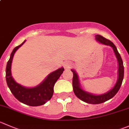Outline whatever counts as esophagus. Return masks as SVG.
<instances>
[{"label": "esophagus", "mask_w": 129, "mask_h": 129, "mask_svg": "<svg viewBox=\"0 0 129 129\" xmlns=\"http://www.w3.org/2000/svg\"><path fill=\"white\" fill-rule=\"evenodd\" d=\"M72 63L71 62H66V63H64V67L66 69H68V68H70L71 67H72Z\"/></svg>", "instance_id": "esophagus-1"}]
</instances>
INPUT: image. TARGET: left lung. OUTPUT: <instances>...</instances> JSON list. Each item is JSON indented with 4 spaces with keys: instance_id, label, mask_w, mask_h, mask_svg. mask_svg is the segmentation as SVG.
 Segmentation results:
<instances>
[{
    "instance_id": "left-lung-1",
    "label": "left lung",
    "mask_w": 129,
    "mask_h": 129,
    "mask_svg": "<svg viewBox=\"0 0 129 129\" xmlns=\"http://www.w3.org/2000/svg\"><path fill=\"white\" fill-rule=\"evenodd\" d=\"M95 38L100 43L105 45L110 46L111 47L113 48L118 63V76L117 83L113 87V89H112L110 91L106 92V93L103 94L94 95L90 93V92H86V91H84L83 89H81L77 73L73 69L71 70V71L73 72L72 86H73L74 92L79 99L81 100L82 101L87 103H89V104H100V103H104V102H107V101L109 100L110 99L113 98L120 88L123 79V75H124V67H123V61H122L120 55L118 53L115 45L110 40L104 38L102 36L99 35H96L95 36Z\"/></svg>"
}]
</instances>
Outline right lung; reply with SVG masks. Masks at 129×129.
Segmentation results:
<instances>
[{
	"mask_svg": "<svg viewBox=\"0 0 129 129\" xmlns=\"http://www.w3.org/2000/svg\"><path fill=\"white\" fill-rule=\"evenodd\" d=\"M25 42L26 40L20 45L15 47L11 53L6 67V82L11 92L17 100L27 105L37 107L44 105L52 98L55 84L63 73L64 69L62 67L50 73L40 84L35 87L28 88L17 83L11 76V64L15 52Z\"/></svg>",
	"mask_w": 129,
	"mask_h": 129,
	"instance_id": "obj_1",
	"label": "right lung"
}]
</instances>
